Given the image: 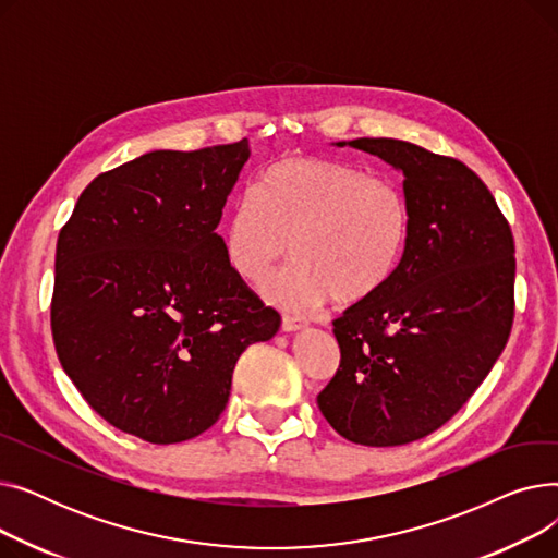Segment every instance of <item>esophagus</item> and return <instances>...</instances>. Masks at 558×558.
I'll use <instances>...</instances> for the list:
<instances>
[{
	"instance_id": "1",
	"label": "esophagus",
	"mask_w": 558,
	"mask_h": 558,
	"mask_svg": "<svg viewBox=\"0 0 558 558\" xmlns=\"http://www.w3.org/2000/svg\"><path fill=\"white\" fill-rule=\"evenodd\" d=\"M303 328H305V320H303V318L289 316V314L282 316V330H284V332H299V330H303Z\"/></svg>"
}]
</instances>
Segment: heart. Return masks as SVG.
<instances>
[{"label":"heart","instance_id":"1","mask_svg":"<svg viewBox=\"0 0 558 558\" xmlns=\"http://www.w3.org/2000/svg\"><path fill=\"white\" fill-rule=\"evenodd\" d=\"M409 203L398 183L345 162L282 158L262 173L223 226V255L232 274L267 284L287 310L305 312L335 299L357 305L383 291L407 248ZM292 246L289 247L288 244Z\"/></svg>","mask_w":558,"mask_h":558}]
</instances>
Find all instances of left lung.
<instances>
[{
	"mask_svg": "<svg viewBox=\"0 0 558 558\" xmlns=\"http://www.w3.org/2000/svg\"><path fill=\"white\" fill-rule=\"evenodd\" d=\"M348 146L404 173L412 228L389 284L332 320L341 362L316 402L348 441L391 448L446 425L502 355L515 246L488 187L457 158L391 137Z\"/></svg>",
	"mask_w": 558,
	"mask_h": 558,
	"instance_id": "8db88e82",
	"label": "left lung"
}]
</instances>
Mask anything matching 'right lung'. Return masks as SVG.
I'll return each instance as SVG.
<instances>
[{"label":"right lung","mask_w":558,"mask_h":558,"mask_svg":"<svg viewBox=\"0 0 558 558\" xmlns=\"http://www.w3.org/2000/svg\"><path fill=\"white\" fill-rule=\"evenodd\" d=\"M248 156V140L144 154L99 173L58 234V360L104 421L142 441L213 427L240 355L280 328L217 234Z\"/></svg>","instance_id":"right-lung-1"}]
</instances>
